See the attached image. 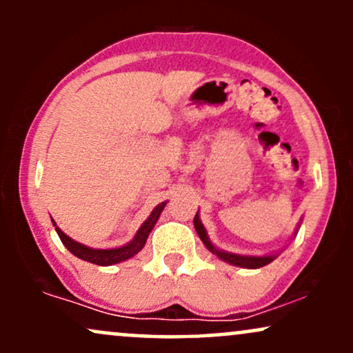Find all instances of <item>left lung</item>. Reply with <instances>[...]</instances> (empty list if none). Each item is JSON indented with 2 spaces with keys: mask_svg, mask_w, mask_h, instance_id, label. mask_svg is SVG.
<instances>
[{
  "mask_svg": "<svg viewBox=\"0 0 353 353\" xmlns=\"http://www.w3.org/2000/svg\"><path fill=\"white\" fill-rule=\"evenodd\" d=\"M194 228H196L197 234H199V237H201V241L204 242V245L208 247L210 252L216 254L219 259H222V261L229 262V264H232V265L245 267V269H259V267H264L275 259V255H267V257H247V255H236V254H228V252H222V250H217L216 247H214L209 242L208 234H205L204 225L201 224L197 214H196V217H194Z\"/></svg>",
  "mask_w": 353,
  "mask_h": 353,
  "instance_id": "left-lung-1",
  "label": "left lung"
}]
</instances>
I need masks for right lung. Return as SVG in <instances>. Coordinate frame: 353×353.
Instances as JSON below:
<instances>
[{
	"label": "right lung",
	"instance_id": "obj_1",
	"mask_svg": "<svg viewBox=\"0 0 353 353\" xmlns=\"http://www.w3.org/2000/svg\"><path fill=\"white\" fill-rule=\"evenodd\" d=\"M164 205H165V202L157 205V208L152 210V214L149 216L148 221H145L144 224L141 225V229L137 230L136 237L132 239L128 245L119 247V249H108V250L106 249L104 250L89 249V247L79 244V242H74L71 237H68L66 234H64L63 230H61L58 225L54 224V221H52V224H54L56 232H58L61 242H63V244L68 247V250H70L71 254H74L76 257L83 259V261H88V262H91V264H96V265H112V264H117V262L125 261V259L132 257V255L137 254L141 249H143L145 244V239H148L149 232H151L154 228V224H156L157 219H159Z\"/></svg>",
	"mask_w": 353,
	"mask_h": 353
}]
</instances>
